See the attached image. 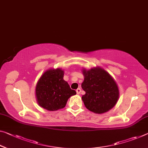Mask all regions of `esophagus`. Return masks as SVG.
<instances>
[{
  "label": "esophagus",
  "instance_id": "obj_1",
  "mask_svg": "<svg viewBox=\"0 0 148 148\" xmlns=\"http://www.w3.org/2000/svg\"><path fill=\"white\" fill-rule=\"evenodd\" d=\"M76 92H77V94H80L81 92V89L80 88H78L76 90Z\"/></svg>",
  "mask_w": 148,
  "mask_h": 148
}]
</instances>
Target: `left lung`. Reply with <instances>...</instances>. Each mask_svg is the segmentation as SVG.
Masks as SVG:
<instances>
[{"label": "left lung", "instance_id": "8db88e82", "mask_svg": "<svg viewBox=\"0 0 148 148\" xmlns=\"http://www.w3.org/2000/svg\"><path fill=\"white\" fill-rule=\"evenodd\" d=\"M83 73L85 78L81 87L85 94L82 100L86 108L97 114L112 108L119 97V88L112 77L100 67L83 69Z\"/></svg>", "mask_w": 148, "mask_h": 148}]
</instances>
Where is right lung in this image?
Segmentation results:
<instances>
[{
	"label": "right lung",
	"instance_id": "right-lung-1",
	"mask_svg": "<svg viewBox=\"0 0 148 148\" xmlns=\"http://www.w3.org/2000/svg\"><path fill=\"white\" fill-rule=\"evenodd\" d=\"M64 72L60 69L44 72L36 87V95L40 106L49 111L64 108L69 98L76 95L67 82L63 80Z\"/></svg>",
	"mask_w": 148,
	"mask_h": 148
}]
</instances>
